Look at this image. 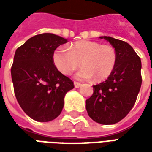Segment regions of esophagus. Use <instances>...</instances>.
I'll list each match as a JSON object with an SVG mask.
<instances>
[{"mask_svg":"<svg viewBox=\"0 0 152 152\" xmlns=\"http://www.w3.org/2000/svg\"><path fill=\"white\" fill-rule=\"evenodd\" d=\"M74 86H75V88L78 89V88H80V87L81 86V84L79 82H76V81H75V82H74Z\"/></svg>","mask_w":152,"mask_h":152,"instance_id":"esophagus-1","label":"esophagus"}]
</instances>
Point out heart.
<instances>
[{"label": "heart", "mask_w": 152, "mask_h": 152, "mask_svg": "<svg viewBox=\"0 0 152 152\" xmlns=\"http://www.w3.org/2000/svg\"><path fill=\"white\" fill-rule=\"evenodd\" d=\"M117 60L115 48L97 41L80 40L68 46H59L53 53V62L60 72L69 75L80 66L83 67L76 74L78 79L97 81L107 79L113 72Z\"/></svg>", "instance_id": "b5f03b06"}]
</instances>
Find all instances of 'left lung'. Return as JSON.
I'll list each match as a JSON object with an SVG mask.
<instances>
[{
	"instance_id": "obj_1",
	"label": "left lung",
	"mask_w": 152,
	"mask_h": 152,
	"mask_svg": "<svg viewBox=\"0 0 152 152\" xmlns=\"http://www.w3.org/2000/svg\"><path fill=\"white\" fill-rule=\"evenodd\" d=\"M114 47L116 64L105 81L93 86L94 93L86 100V110L93 121L113 124L124 119L136 102L142 85L140 58L130 45L111 37H100Z\"/></svg>"
}]
</instances>
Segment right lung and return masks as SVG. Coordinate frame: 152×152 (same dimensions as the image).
I'll list each match as a JSON object with an SVG mask.
<instances>
[{
	"mask_svg": "<svg viewBox=\"0 0 152 152\" xmlns=\"http://www.w3.org/2000/svg\"><path fill=\"white\" fill-rule=\"evenodd\" d=\"M66 42L59 36L42 33L15 51L11 67L15 96L23 112L35 121L48 122L58 117L66 94L74 88L72 80L53 62L54 50Z\"/></svg>",
	"mask_w": 152,
	"mask_h": 152,
	"instance_id": "right-lung-1",
	"label": "right lung"
}]
</instances>
